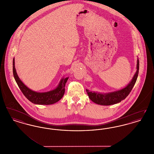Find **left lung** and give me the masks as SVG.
Masks as SVG:
<instances>
[{
    "mask_svg": "<svg viewBox=\"0 0 154 154\" xmlns=\"http://www.w3.org/2000/svg\"><path fill=\"white\" fill-rule=\"evenodd\" d=\"M136 69L137 70L133 75L132 80L125 88L106 94L94 91L92 92L86 89L88 97L93 102L103 106H109L121 102L130 94L137 80L139 70V60L138 58L137 60Z\"/></svg>",
    "mask_w": 154,
    "mask_h": 154,
    "instance_id": "8db88e82",
    "label": "left lung"
}]
</instances>
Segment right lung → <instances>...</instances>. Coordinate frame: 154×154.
Masks as SVG:
<instances>
[{
    "mask_svg": "<svg viewBox=\"0 0 154 154\" xmlns=\"http://www.w3.org/2000/svg\"><path fill=\"white\" fill-rule=\"evenodd\" d=\"M14 59V58L13 62V70L15 80L22 94L30 102L36 104L49 105L58 102L62 98L65 94V84L69 77L62 78L60 81L58 85L51 91L45 92H37L27 87L19 78L15 67Z\"/></svg>",
    "mask_w": 154,
    "mask_h": 154,
    "instance_id": "right-lung-1",
    "label": "right lung"
}]
</instances>
